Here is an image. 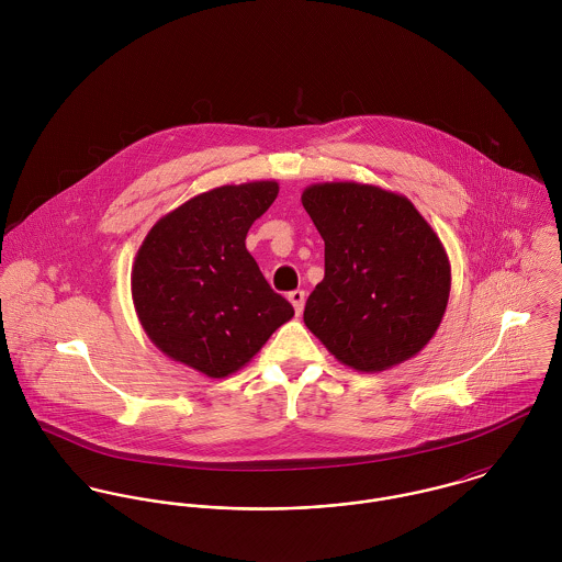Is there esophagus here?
<instances>
[{
    "label": "esophagus",
    "instance_id": "1",
    "mask_svg": "<svg viewBox=\"0 0 562 562\" xmlns=\"http://www.w3.org/2000/svg\"><path fill=\"white\" fill-rule=\"evenodd\" d=\"M288 301L292 303L296 316H301V314H303V307H305V292H303V290H294V292L288 294Z\"/></svg>",
    "mask_w": 562,
    "mask_h": 562
}]
</instances>
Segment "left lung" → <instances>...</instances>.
<instances>
[{"label": "left lung", "instance_id": "left-lung-1", "mask_svg": "<svg viewBox=\"0 0 562 562\" xmlns=\"http://www.w3.org/2000/svg\"><path fill=\"white\" fill-rule=\"evenodd\" d=\"M301 201L324 240V279L307 299V328L357 372L415 357L450 299L439 236L404 194L372 183H312Z\"/></svg>", "mask_w": 562, "mask_h": 562}]
</instances>
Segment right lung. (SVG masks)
Wrapping results in <instances>:
<instances>
[{
  "label": "right lung",
  "mask_w": 562,
  "mask_h": 562,
  "mask_svg": "<svg viewBox=\"0 0 562 562\" xmlns=\"http://www.w3.org/2000/svg\"><path fill=\"white\" fill-rule=\"evenodd\" d=\"M277 194L274 179L201 192L161 216L140 244L132 266L136 316L172 361L225 379L292 321V305L244 244Z\"/></svg>",
  "instance_id": "right-lung-1"
}]
</instances>
